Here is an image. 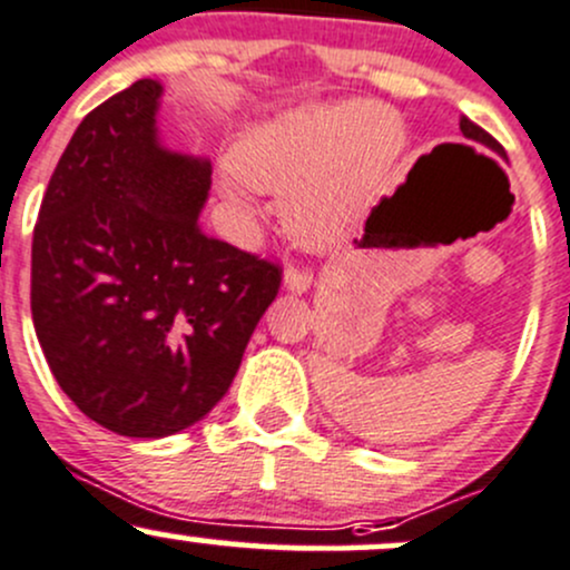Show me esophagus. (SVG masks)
I'll return each instance as SVG.
<instances>
[{"mask_svg":"<svg viewBox=\"0 0 570 570\" xmlns=\"http://www.w3.org/2000/svg\"><path fill=\"white\" fill-rule=\"evenodd\" d=\"M311 284H314V271H311V267L292 265L289 271L284 273V286L289 292H295V295H303V292H308Z\"/></svg>","mask_w":570,"mask_h":570,"instance_id":"esophagus-1","label":"esophagus"}]
</instances>
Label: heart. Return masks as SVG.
Wrapping results in <instances>:
<instances>
[{"instance_id": "obj_1", "label": "heart", "mask_w": 570, "mask_h": 570, "mask_svg": "<svg viewBox=\"0 0 570 570\" xmlns=\"http://www.w3.org/2000/svg\"><path fill=\"white\" fill-rule=\"evenodd\" d=\"M397 148L395 121L371 105L303 110L252 129L235 148L233 167L256 189H284V222L318 243L346 233L365 210ZM227 194L246 210L237 180H229Z\"/></svg>"}]
</instances>
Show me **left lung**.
<instances>
[{"mask_svg": "<svg viewBox=\"0 0 570 570\" xmlns=\"http://www.w3.org/2000/svg\"><path fill=\"white\" fill-rule=\"evenodd\" d=\"M460 129H462V135H465V137H471V140L481 142V146H490L492 151L503 154V146H500V142L495 140V137H492L490 132H487V129H481L479 124H473L471 118H462V121H460Z\"/></svg>", "mask_w": 570, "mask_h": 570, "instance_id": "8db88e82", "label": "left lung"}]
</instances>
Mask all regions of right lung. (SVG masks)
Wrapping results in <instances>:
<instances>
[{
	"mask_svg": "<svg viewBox=\"0 0 570 570\" xmlns=\"http://www.w3.org/2000/svg\"><path fill=\"white\" fill-rule=\"evenodd\" d=\"M135 80L75 129L31 240V318L53 379L102 428L165 438L227 395L281 265L199 224L210 165L156 140Z\"/></svg>",
	"mask_w": 570,
	"mask_h": 570,
	"instance_id": "1",
	"label": "right lung"
}]
</instances>
